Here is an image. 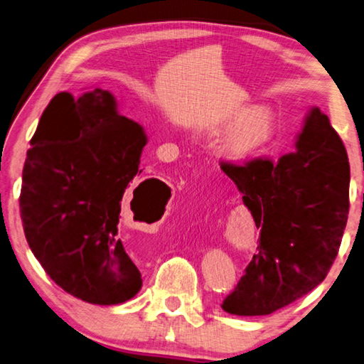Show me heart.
<instances>
[{"instance_id":"b5f03b06","label":"heart","mask_w":364,"mask_h":364,"mask_svg":"<svg viewBox=\"0 0 364 364\" xmlns=\"http://www.w3.org/2000/svg\"><path fill=\"white\" fill-rule=\"evenodd\" d=\"M228 134L224 142V155L235 163H245L272 145L277 134V118L270 110L256 105L241 107L228 114L213 134Z\"/></svg>"}]
</instances>
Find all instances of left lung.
Here are the masks:
<instances>
[{
  "mask_svg": "<svg viewBox=\"0 0 364 364\" xmlns=\"http://www.w3.org/2000/svg\"><path fill=\"white\" fill-rule=\"evenodd\" d=\"M296 151L220 168L243 193L259 228L257 251L222 309L270 315L315 289L339 252L348 218L347 150L329 118L314 107Z\"/></svg>",
  "mask_w": 364,
  "mask_h": 364,
  "instance_id": "obj_1",
  "label": "left lung"
}]
</instances>
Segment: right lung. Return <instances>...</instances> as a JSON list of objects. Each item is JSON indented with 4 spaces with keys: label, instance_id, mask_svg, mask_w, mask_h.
Segmentation results:
<instances>
[{
    "label": "right lung",
    "instance_id": "add662e5",
    "mask_svg": "<svg viewBox=\"0 0 364 364\" xmlns=\"http://www.w3.org/2000/svg\"><path fill=\"white\" fill-rule=\"evenodd\" d=\"M145 144L142 126L119 114L100 87L57 94L30 140L18 198L25 238L50 279L85 302L123 304L142 288L118 224ZM136 190L134 214L142 200Z\"/></svg>",
    "mask_w": 364,
    "mask_h": 364
}]
</instances>
